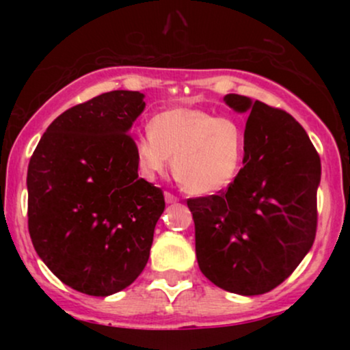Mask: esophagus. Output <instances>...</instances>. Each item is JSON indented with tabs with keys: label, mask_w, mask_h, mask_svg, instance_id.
I'll use <instances>...</instances> for the list:
<instances>
[{
	"label": "esophagus",
	"mask_w": 350,
	"mask_h": 350,
	"mask_svg": "<svg viewBox=\"0 0 350 350\" xmlns=\"http://www.w3.org/2000/svg\"><path fill=\"white\" fill-rule=\"evenodd\" d=\"M164 200H166V204H176L179 199L174 194H171V192H164Z\"/></svg>",
	"instance_id": "obj_1"
}]
</instances>
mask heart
<instances>
[{
	"instance_id": "heart-1",
	"label": "heart",
	"mask_w": 350,
	"mask_h": 350,
	"mask_svg": "<svg viewBox=\"0 0 350 350\" xmlns=\"http://www.w3.org/2000/svg\"><path fill=\"white\" fill-rule=\"evenodd\" d=\"M245 131L239 122L200 108H170L135 138L136 170L144 179L172 171L191 194H214L234 183L243 161Z\"/></svg>"
}]
</instances>
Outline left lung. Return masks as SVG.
<instances>
[{
  "instance_id": "1",
  "label": "left lung",
  "mask_w": 350,
  "mask_h": 350,
  "mask_svg": "<svg viewBox=\"0 0 350 350\" xmlns=\"http://www.w3.org/2000/svg\"><path fill=\"white\" fill-rule=\"evenodd\" d=\"M245 126V166L226 192L187 200L204 276L222 290L263 295L311 250L317 227L321 159L286 111L237 94L224 97Z\"/></svg>"
}]
</instances>
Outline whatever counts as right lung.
Returning a JSON list of instances; mask_svg holds the SVG:
<instances>
[{
	"instance_id": "1",
	"label": "right lung",
	"mask_w": 350,
	"mask_h": 350,
	"mask_svg": "<svg viewBox=\"0 0 350 350\" xmlns=\"http://www.w3.org/2000/svg\"><path fill=\"white\" fill-rule=\"evenodd\" d=\"M143 98L113 90L69 108L27 167L34 250L62 283L90 296H110L138 278L166 206L161 189L138 178L128 135Z\"/></svg>"
}]
</instances>
